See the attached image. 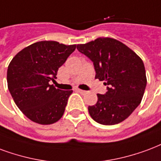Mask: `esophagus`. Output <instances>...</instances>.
<instances>
[{
    "mask_svg": "<svg viewBox=\"0 0 161 161\" xmlns=\"http://www.w3.org/2000/svg\"><path fill=\"white\" fill-rule=\"evenodd\" d=\"M77 92H78V93H80V94H82V95H85V94H87V91H85V90H77Z\"/></svg>",
    "mask_w": 161,
    "mask_h": 161,
    "instance_id": "obj_1",
    "label": "esophagus"
}]
</instances>
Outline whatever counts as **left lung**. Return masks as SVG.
<instances>
[{"mask_svg":"<svg viewBox=\"0 0 161 161\" xmlns=\"http://www.w3.org/2000/svg\"><path fill=\"white\" fill-rule=\"evenodd\" d=\"M77 48L91 59L96 78L108 85L106 94H97L96 104L89 106L91 118L104 125L124 121L141 103L147 85L142 59L121 42L110 37L77 44Z\"/></svg>","mask_w":161,"mask_h":161,"instance_id":"left-lung-1","label":"left lung"}]
</instances>
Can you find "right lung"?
<instances>
[{
  "label": "right lung",
  "mask_w": 161,
  "mask_h": 161,
  "mask_svg": "<svg viewBox=\"0 0 161 161\" xmlns=\"http://www.w3.org/2000/svg\"><path fill=\"white\" fill-rule=\"evenodd\" d=\"M76 47L55 41L37 42L11 60L8 90L19 110L33 122L51 125L63 116L72 90H61L50 84Z\"/></svg>",
  "instance_id": "add662e5"
}]
</instances>
